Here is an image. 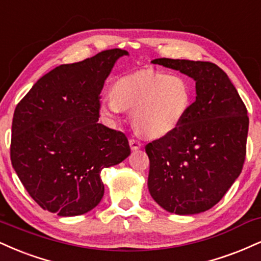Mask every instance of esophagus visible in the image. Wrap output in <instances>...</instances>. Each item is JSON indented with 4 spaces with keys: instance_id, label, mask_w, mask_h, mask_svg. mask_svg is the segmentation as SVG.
<instances>
[{
    "instance_id": "34e87169",
    "label": "esophagus",
    "mask_w": 261,
    "mask_h": 261,
    "mask_svg": "<svg viewBox=\"0 0 261 261\" xmlns=\"http://www.w3.org/2000/svg\"><path fill=\"white\" fill-rule=\"evenodd\" d=\"M128 144H130L131 149H133V150L140 149V148H141V146H142V143H141L140 141L134 140V139H130V140H128Z\"/></svg>"
}]
</instances>
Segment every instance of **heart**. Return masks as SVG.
<instances>
[{"label":"heart","mask_w":261,"mask_h":261,"mask_svg":"<svg viewBox=\"0 0 261 261\" xmlns=\"http://www.w3.org/2000/svg\"><path fill=\"white\" fill-rule=\"evenodd\" d=\"M193 105V87L182 75L165 73L131 74L114 85L113 92L103 93L99 111L117 121L133 111V124L147 139L169 136L184 122Z\"/></svg>","instance_id":"obj_1"}]
</instances>
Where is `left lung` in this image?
Wrapping results in <instances>:
<instances>
[{
    "mask_svg": "<svg viewBox=\"0 0 261 261\" xmlns=\"http://www.w3.org/2000/svg\"><path fill=\"white\" fill-rule=\"evenodd\" d=\"M196 81V100L178 128L146 146L148 190L177 215L205 212L220 202L246 159L249 118L227 74L214 63L158 58Z\"/></svg>",
    "mask_w": 261,
    "mask_h": 261,
    "instance_id": "1",
    "label": "left lung"
}]
</instances>
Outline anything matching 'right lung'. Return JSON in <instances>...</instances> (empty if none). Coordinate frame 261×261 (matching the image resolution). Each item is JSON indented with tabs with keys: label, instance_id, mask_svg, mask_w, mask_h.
Wrapping results in <instances>:
<instances>
[{
	"label": "right lung",
	"instance_id": "1",
	"mask_svg": "<svg viewBox=\"0 0 261 261\" xmlns=\"http://www.w3.org/2000/svg\"><path fill=\"white\" fill-rule=\"evenodd\" d=\"M128 52L107 49L43 75L18 103L11 161L31 198L59 216L83 215L105 194L102 169L130 155L124 134L99 124L100 91Z\"/></svg>",
	"mask_w": 261,
	"mask_h": 261
}]
</instances>
